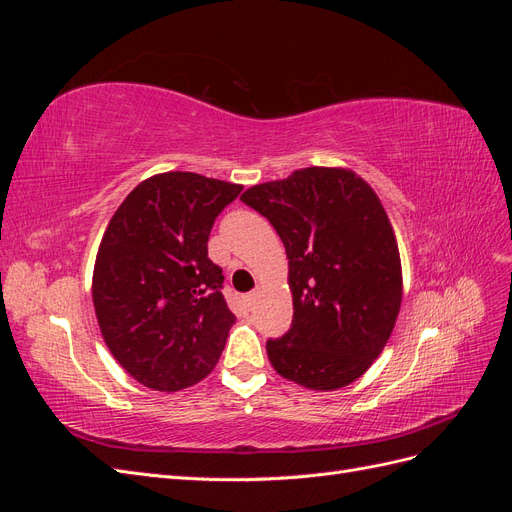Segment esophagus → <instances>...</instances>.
<instances>
[{
	"instance_id": "obj_1",
	"label": "esophagus",
	"mask_w": 512,
	"mask_h": 512,
	"mask_svg": "<svg viewBox=\"0 0 512 512\" xmlns=\"http://www.w3.org/2000/svg\"><path fill=\"white\" fill-rule=\"evenodd\" d=\"M254 301H256V292L245 294V305H247V307H252V305H254Z\"/></svg>"
}]
</instances>
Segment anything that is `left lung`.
Segmentation results:
<instances>
[{
    "instance_id": "8db88e82",
    "label": "left lung",
    "mask_w": 512,
    "mask_h": 512,
    "mask_svg": "<svg viewBox=\"0 0 512 512\" xmlns=\"http://www.w3.org/2000/svg\"><path fill=\"white\" fill-rule=\"evenodd\" d=\"M241 200L273 224L288 256L294 314L267 342L273 369L314 391L361 378L401 305L399 247L376 192L352 170L309 166Z\"/></svg>"
}]
</instances>
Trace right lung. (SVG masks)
I'll use <instances>...</instances> for the list:
<instances>
[{
  "instance_id": "right-lung-1",
  "label": "right lung",
  "mask_w": 512,
  "mask_h": 512,
  "mask_svg": "<svg viewBox=\"0 0 512 512\" xmlns=\"http://www.w3.org/2000/svg\"><path fill=\"white\" fill-rule=\"evenodd\" d=\"M241 190L181 170L153 175L106 226L91 284L96 318L115 361L153 391L188 389L224 350L235 314L207 241Z\"/></svg>"
}]
</instances>
